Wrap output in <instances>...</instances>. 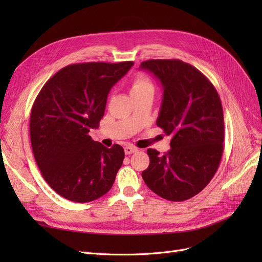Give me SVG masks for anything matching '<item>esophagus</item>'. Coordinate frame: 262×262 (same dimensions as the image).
<instances>
[{"label":"esophagus","mask_w":262,"mask_h":262,"mask_svg":"<svg viewBox=\"0 0 262 262\" xmlns=\"http://www.w3.org/2000/svg\"><path fill=\"white\" fill-rule=\"evenodd\" d=\"M136 152H138V148L132 146V145H126V146L124 147V153H125L126 155H130V154L136 153Z\"/></svg>","instance_id":"esophagus-1"}]
</instances>
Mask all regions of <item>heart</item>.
Wrapping results in <instances>:
<instances>
[{
  "instance_id": "1",
  "label": "heart",
  "mask_w": 262,
  "mask_h": 262,
  "mask_svg": "<svg viewBox=\"0 0 262 262\" xmlns=\"http://www.w3.org/2000/svg\"><path fill=\"white\" fill-rule=\"evenodd\" d=\"M130 93L132 96L143 93H154V86L146 75L138 74L131 84Z\"/></svg>"
}]
</instances>
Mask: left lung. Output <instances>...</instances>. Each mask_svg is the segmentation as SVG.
Wrapping results in <instances>:
<instances>
[{
  "instance_id": "1",
  "label": "left lung",
  "mask_w": 262,
  "mask_h": 262,
  "mask_svg": "<svg viewBox=\"0 0 262 262\" xmlns=\"http://www.w3.org/2000/svg\"><path fill=\"white\" fill-rule=\"evenodd\" d=\"M141 70L153 73L163 87L156 124L171 137L170 149L161 155L148 148L146 186L169 201H185L208 186L223 155L224 118L213 84L199 70L177 59L147 60Z\"/></svg>"
}]
</instances>
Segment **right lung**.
I'll return each instance as SVG.
<instances>
[{
    "label": "right lung",
    "instance_id": "right-lung-1",
    "mask_svg": "<svg viewBox=\"0 0 262 262\" xmlns=\"http://www.w3.org/2000/svg\"><path fill=\"white\" fill-rule=\"evenodd\" d=\"M132 61L75 63L43 85L31 108L30 141L45 180L66 199L85 203L112 189L123 148H107L90 136L104 117L108 94Z\"/></svg>",
    "mask_w": 262,
    "mask_h": 262
}]
</instances>
